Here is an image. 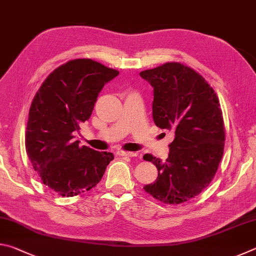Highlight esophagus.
<instances>
[{
  "label": "esophagus",
  "instance_id": "1",
  "mask_svg": "<svg viewBox=\"0 0 256 256\" xmlns=\"http://www.w3.org/2000/svg\"><path fill=\"white\" fill-rule=\"evenodd\" d=\"M118 156H124V157H136V152H131V151H118Z\"/></svg>",
  "mask_w": 256,
  "mask_h": 256
}]
</instances>
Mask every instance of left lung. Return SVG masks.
Here are the masks:
<instances>
[{
	"label": "left lung",
	"mask_w": 256,
	"mask_h": 256,
	"mask_svg": "<svg viewBox=\"0 0 256 256\" xmlns=\"http://www.w3.org/2000/svg\"><path fill=\"white\" fill-rule=\"evenodd\" d=\"M140 76L154 88V124L175 133L166 162L144 156L158 170L157 180L144 188L156 200L180 204L198 196L210 184L222 162V108L204 78L180 63L162 64Z\"/></svg>",
	"instance_id": "obj_1"
}]
</instances>
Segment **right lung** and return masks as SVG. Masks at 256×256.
<instances>
[{"label":"right lung","mask_w":256,"mask_h":256,"mask_svg":"<svg viewBox=\"0 0 256 256\" xmlns=\"http://www.w3.org/2000/svg\"><path fill=\"white\" fill-rule=\"evenodd\" d=\"M118 71L96 60H68L42 82L29 110L26 151L47 188L74 196L94 188L112 159V152L80 146V124L92 116L98 94Z\"/></svg>","instance_id":"1"}]
</instances>
